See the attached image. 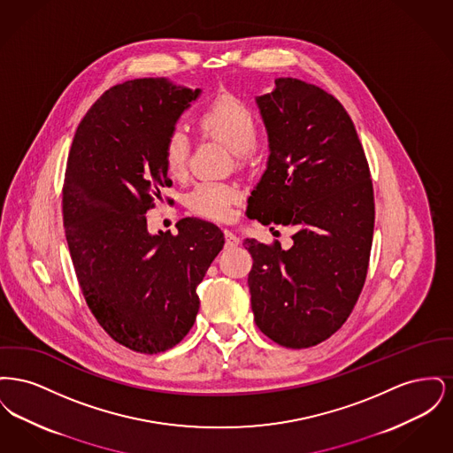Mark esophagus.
<instances>
[{"label":"esophagus","mask_w":453,"mask_h":453,"mask_svg":"<svg viewBox=\"0 0 453 453\" xmlns=\"http://www.w3.org/2000/svg\"><path fill=\"white\" fill-rule=\"evenodd\" d=\"M224 237H226V248H233V246H237L239 239H237L236 234H234L233 231H224Z\"/></svg>","instance_id":"esophagus-1"}]
</instances>
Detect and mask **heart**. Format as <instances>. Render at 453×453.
Returning <instances> with one entry per match:
<instances>
[{
    "instance_id": "heart-1",
    "label": "heart",
    "mask_w": 453,
    "mask_h": 453,
    "mask_svg": "<svg viewBox=\"0 0 453 453\" xmlns=\"http://www.w3.org/2000/svg\"><path fill=\"white\" fill-rule=\"evenodd\" d=\"M198 129L203 135L216 137L229 146L237 159L244 163L258 139V120L251 108L231 93L217 95L198 115ZM190 141L180 127L168 132L163 144V163L166 172L181 178L188 168ZM239 198L236 185L222 181H202L187 195V205L196 216L211 220L231 217V205Z\"/></svg>"
}]
</instances>
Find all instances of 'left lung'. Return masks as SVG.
<instances>
[{"label": "left lung", "instance_id": "left-lung-1", "mask_svg": "<svg viewBox=\"0 0 453 453\" xmlns=\"http://www.w3.org/2000/svg\"><path fill=\"white\" fill-rule=\"evenodd\" d=\"M257 100L270 157L248 198L250 219L294 229L292 246L246 239L255 323L285 348L334 334L364 288L375 203L365 152L343 105L296 78ZM273 229V227H272Z\"/></svg>", "mask_w": 453, "mask_h": 453}]
</instances>
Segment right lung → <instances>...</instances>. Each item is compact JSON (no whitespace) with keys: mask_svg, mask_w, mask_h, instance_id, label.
Returning a JSON list of instances; mask_svg holds the SVG:
<instances>
[{"mask_svg":"<svg viewBox=\"0 0 453 453\" xmlns=\"http://www.w3.org/2000/svg\"><path fill=\"white\" fill-rule=\"evenodd\" d=\"M200 89L134 80L107 89L80 122L65 165L63 220L74 272L108 336L139 353L178 345L198 312L196 287L224 246L194 217L151 236L146 212L172 180L163 144Z\"/></svg>","mask_w":453,"mask_h":453,"instance_id":"add662e5","label":"right lung"}]
</instances>
